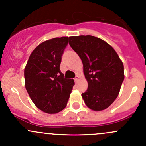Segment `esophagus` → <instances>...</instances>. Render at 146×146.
Listing matches in <instances>:
<instances>
[{
    "mask_svg": "<svg viewBox=\"0 0 146 146\" xmlns=\"http://www.w3.org/2000/svg\"><path fill=\"white\" fill-rule=\"evenodd\" d=\"M78 80H79V76H76V78H74V80H75V82H77L78 81Z\"/></svg>",
    "mask_w": 146,
    "mask_h": 146,
    "instance_id": "34e87169",
    "label": "esophagus"
}]
</instances>
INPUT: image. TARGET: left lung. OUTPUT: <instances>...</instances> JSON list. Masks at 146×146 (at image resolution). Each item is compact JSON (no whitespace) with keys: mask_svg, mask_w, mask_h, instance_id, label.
Instances as JSON below:
<instances>
[{"mask_svg":"<svg viewBox=\"0 0 146 146\" xmlns=\"http://www.w3.org/2000/svg\"><path fill=\"white\" fill-rule=\"evenodd\" d=\"M69 45L82 60L88 88L82 97L94 111L110 107L118 96L124 80L123 65L115 50L91 35L69 37Z\"/></svg>","mask_w":146,"mask_h":146,"instance_id":"obj_1","label":"left lung"}]
</instances>
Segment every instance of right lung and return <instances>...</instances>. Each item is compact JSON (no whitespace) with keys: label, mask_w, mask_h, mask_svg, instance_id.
Masks as SVG:
<instances>
[{"label":"right lung","mask_w":146,"mask_h":146,"mask_svg":"<svg viewBox=\"0 0 146 146\" xmlns=\"http://www.w3.org/2000/svg\"><path fill=\"white\" fill-rule=\"evenodd\" d=\"M67 36L54 38L40 44L31 54L25 68V88L40 110L56 114L66 107L74 80L65 78L60 70Z\"/></svg>","instance_id":"obj_1"}]
</instances>
